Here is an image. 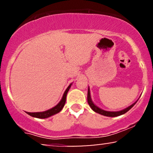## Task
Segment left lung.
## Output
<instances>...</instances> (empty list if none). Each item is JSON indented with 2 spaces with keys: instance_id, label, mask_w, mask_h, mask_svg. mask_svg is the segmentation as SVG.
Returning <instances> with one entry per match:
<instances>
[{
  "instance_id": "obj_1",
  "label": "left lung",
  "mask_w": 153,
  "mask_h": 153,
  "mask_svg": "<svg viewBox=\"0 0 153 153\" xmlns=\"http://www.w3.org/2000/svg\"><path fill=\"white\" fill-rule=\"evenodd\" d=\"M87 99H88V103L89 106H91V108H92V109L94 110L95 112H96V113H99V114H101V115L106 116V117H118V116L122 115V114H124L127 113L128 111L130 110L131 108L134 106V104L137 102V101H136V102L133 103V104H131V106H129V107H127V108H125V109L122 110V111H104V110H103V109H101V108H99V107H98V106H96V105H95L94 103L92 102V101H91V99L90 90H89V88H88V97H87Z\"/></svg>"
}]
</instances>
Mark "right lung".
Masks as SVG:
<instances>
[{"label":"right lung","mask_w":153,"mask_h":153,"mask_svg":"<svg viewBox=\"0 0 153 153\" xmlns=\"http://www.w3.org/2000/svg\"><path fill=\"white\" fill-rule=\"evenodd\" d=\"M71 86V84L68 87V88L66 89V91H65L64 94H63V96H62V99H61V101H59V103L57 105V106L53 107V108H51V109L45 111H43V112H34V113L26 112V113H27L29 115L31 116V117H36V118H39V119L47 118V117H50L51 116L59 113V112L62 109V108L65 106V101H66L67 94H68V91H69Z\"/></svg>","instance_id":"obj_1"}]
</instances>
